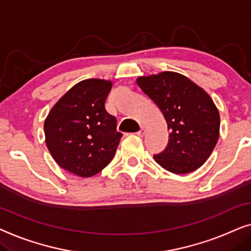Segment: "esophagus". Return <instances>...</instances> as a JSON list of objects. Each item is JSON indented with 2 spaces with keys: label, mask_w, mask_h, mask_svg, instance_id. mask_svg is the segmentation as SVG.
Returning a JSON list of instances; mask_svg holds the SVG:
<instances>
[{
  "label": "esophagus",
  "mask_w": 251,
  "mask_h": 251,
  "mask_svg": "<svg viewBox=\"0 0 251 251\" xmlns=\"http://www.w3.org/2000/svg\"><path fill=\"white\" fill-rule=\"evenodd\" d=\"M145 131H146L145 126H141V127H140V131L138 132V134H139V135H142V134H145Z\"/></svg>",
  "instance_id": "1"
}]
</instances>
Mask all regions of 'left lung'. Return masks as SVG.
Returning a JSON list of instances; mask_svg holds the SVG:
<instances>
[{"mask_svg":"<svg viewBox=\"0 0 251 251\" xmlns=\"http://www.w3.org/2000/svg\"><path fill=\"white\" fill-rule=\"evenodd\" d=\"M138 85L162 111L170 131L168 146L153 158L176 175L198 170L219 138L220 117L211 98L176 72L141 76Z\"/></svg>","mask_w":251,"mask_h":251,"instance_id":"left-lung-1","label":"left lung"}]
</instances>
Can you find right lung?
I'll return each mask as SVG.
<instances>
[{
	"label": "right lung",
	"instance_id": "right-lung-1",
	"mask_svg": "<svg viewBox=\"0 0 251 251\" xmlns=\"http://www.w3.org/2000/svg\"><path fill=\"white\" fill-rule=\"evenodd\" d=\"M112 83L87 79L53 105L45 122L46 143L62 169L88 178L111 162L123 134L105 110Z\"/></svg>",
	"mask_w": 251,
	"mask_h": 251
}]
</instances>
